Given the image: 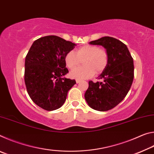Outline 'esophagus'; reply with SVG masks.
Segmentation results:
<instances>
[{
  "instance_id": "1",
  "label": "esophagus",
  "mask_w": 154,
  "mask_h": 154,
  "mask_svg": "<svg viewBox=\"0 0 154 154\" xmlns=\"http://www.w3.org/2000/svg\"><path fill=\"white\" fill-rule=\"evenodd\" d=\"M80 82H81V80H79V79H76V82H77V83H79Z\"/></svg>"
}]
</instances>
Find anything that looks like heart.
I'll use <instances>...</instances> for the list:
<instances>
[{
  "mask_svg": "<svg viewBox=\"0 0 154 154\" xmlns=\"http://www.w3.org/2000/svg\"><path fill=\"white\" fill-rule=\"evenodd\" d=\"M109 53L105 49L97 45H88L78 49L76 53L71 51L65 56V63L69 69L72 70L83 61L84 66L72 71L71 77L77 79L92 77L103 72L109 63Z\"/></svg>",
  "mask_w": 154,
  "mask_h": 154,
  "instance_id": "obj_1",
  "label": "heart"
}]
</instances>
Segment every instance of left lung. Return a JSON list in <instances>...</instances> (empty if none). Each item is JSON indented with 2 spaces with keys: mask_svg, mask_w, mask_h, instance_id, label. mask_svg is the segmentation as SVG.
<instances>
[{
  "mask_svg": "<svg viewBox=\"0 0 154 154\" xmlns=\"http://www.w3.org/2000/svg\"><path fill=\"white\" fill-rule=\"evenodd\" d=\"M102 45L109 53V63L98 79L89 82L85 98L91 108L106 111L121 103L129 92L134 79V62L128 49L117 38L104 36L90 42Z\"/></svg>",
  "mask_w": 154,
  "mask_h": 154,
  "instance_id": "obj_1",
  "label": "left lung"
}]
</instances>
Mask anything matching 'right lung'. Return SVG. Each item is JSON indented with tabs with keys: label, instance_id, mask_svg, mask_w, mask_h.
<instances>
[{
	"label": "right lung",
	"instance_id": "obj_1",
	"mask_svg": "<svg viewBox=\"0 0 154 154\" xmlns=\"http://www.w3.org/2000/svg\"><path fill=\"white\" fill-rule=\"evenodd\" d=\"M75 43L50 35L34 41L25 59L24 81L28 95L39 107L54 111L63 105L75 79L62 78L69 72L65 56Z\"/></svg>",
	"mask_w": 154,
	"mask_h": 154
}]
</instances>
